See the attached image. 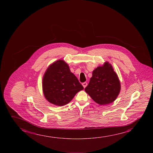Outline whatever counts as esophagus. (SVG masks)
I'll return each mask as SVG.
<instances>
[{"label":"esophagus","instance_id":"1","mask_svg":"<svg viewBox=\"0 0 153 153\" xmlns=\"http://www.w3.org/2000/svg\"><path fill=\"white\" fill-rule=\"evenodd\" d=\"M82 85H83L84 88H85L86 87V86L88 85V84H87V83H86V82H84V83H83V84H82Z\"/></svg>","mask_w":153,"mask_h":153}]
</instances>
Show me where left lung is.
Segmentation results:
<instances>
[{
  "label": "left lung",
  "mask_w": 153,
  "mask_h": 153,
  "mask_svg": "<svg viewBox=\"0 0 153 153\" xmlns=\"http://www.w3.org/2000/svg\"><path fill=\"white\" fill-rule=\"evenodd\" d=\"M120 90V81L112 65L107 61L93 71L92 77L85 88V92L100 105L113 102Z\"/></svg>",
  "instance_id": "obj_1"
}]
</instances>
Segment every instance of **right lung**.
I'll list each match as a JSON object with an SVG mask.
<instances>
[{"instance_id":"add662e5","label":"right lung","mask_w":153,"mask_h":153,"mask_svg":"<svg viewBox=\"0 0 153 153\" xmlns=\"http://www.w3.org/2000/svg\"><path fill=\"white\" fill-rule=\"evenodd\" d=\"M42 84L46 99L58 106L68 104L77 93L84 89L77 78L70 71L68 64L62 60L55 61L48 67Z\"/></svg>"}]
</instances>
